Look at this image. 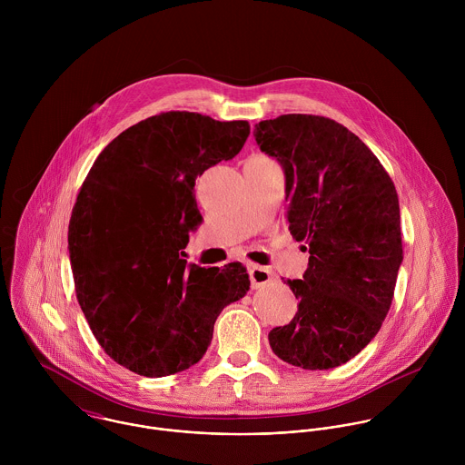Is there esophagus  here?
<instances>
[{"instance_id": "1", "label": "esophagus", "mask_w": 465, "mask_h": 465, "mask_svg": "<svg viewBox=\"0 0 465 465\" xmlns=\"http://www.w3.org/2000/svg\"><path fill=\"white\" fill-rule=\"evenodd\" d=\"M249 275H251V284H252L254 290L265 286L272 281V272L268 268H263V266H249Z\"/></svg>"}]
</instances>
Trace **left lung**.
<instances>
[{"instance_id":"8db88e82","label":"left lung","mask_w":465,"mask_h":465,"mask_svg":"<svg viewBox=\"0 0 465 465\" xmlns=\"http://www.w3.org/2000/svg\"><path fill=\"white\" fill-rule=\"evenodd\" d=\"M256 141L286 175L288 225L310 252L290 324L268 332L272 351L308 371L334 369L380 331L402 263L396 186L378 157L334 120L282 114Z\"/></svg>"}]
</instances>
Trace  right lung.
<instances>
[{
	"label": "right lung",
	"instance_id": "add662e5",
	"mask_svg": "<svg viewBox=\"0 0 465 465\" xmlns=\"http://www.w3.org/2000/svg\"><path fill=\"white\" fill-rule=\"evenodd\" d=\"M249 134L243 120L161 113L113 139L80 188L67 231L76 299L102 349L139 376L195 365L220 312L249 292L242 263L181 256L202 222L195 179Z\"/></svg>",
	"mask_w": 465,
	"mask_h": 465
}]
</instances>
